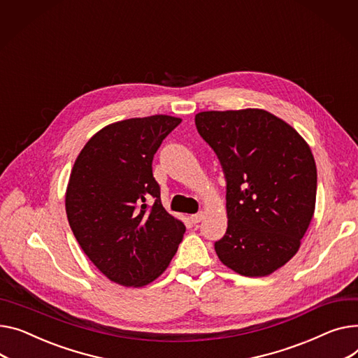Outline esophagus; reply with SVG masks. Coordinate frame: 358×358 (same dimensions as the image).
Segmentation results:
<instances>
[{
    "label": "esophagus",
    "mask_w": 358,
    "mask_h": 358,
    "mask_svg": "<svg viewBox=\"0 0 358 358\" xmlns=\"http://www.w3.org/2000/svg\"><path fill=\"white\" fill-rule=\"evenodd\" d=\"M189 219H192L193 223H200V222L204 219V214H203V213H196V214H193V216L189 217Z\"/></svg>",
    "instance_id": "1"
}]
</instances>
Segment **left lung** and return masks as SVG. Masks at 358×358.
Returning a JSON list of instances; mask_svg holds the SVG:
<instances>
[{"mask_svg":"<svg viewBox=\"0 0 358 358\" xmlns=\"http://www.w3.org/2000/svg\"><path fill=\"white\" fill-rule=\"evenodd\" d=\"M226 177L227 230L214 249L243 276H268L289 262L313 220L317 165L305 139L264 109L196 115Z\"/></svg>","mask_w":358,"mask_h":358,"instance_id":"1","label":"left lung"}]
</instances>
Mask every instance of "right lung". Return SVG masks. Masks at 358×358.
Returning a JSON list of instances; mask_svg holds the SVG:
<instances>
[{
    "instance_id": "1",
    "label": "right lung",
    "mask_w": 358,
    "mask_h": 358,
    "mask_svg": "<svg viewBox=\"0 0 358 358\" xmlns=\"http://www.w3.org/2000/svg\"><path fill=\"white\" fill-rule=\"evenodd\" d=\"M180 122L152 115L110 124L87 141L71 169L70 229L92 264L122 287L155 280L182 241L185 226L162 207L152 176L154 154Z\"/></svg>"
}]
</instances>
